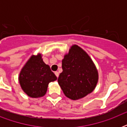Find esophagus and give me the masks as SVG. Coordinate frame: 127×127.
Listing matches in <instances>:
<instances>
[{"mask_svg": "<svg viewBox=\"0 0 127 127\" xmlns=\"http://www.w3.org/2000/svg\"><path fill=\"white\" fill-rule=\"evenodd\" d=\"M55 75H56V76H57V77H59V72H57V71H56V72H55Z\"/></svg>", "mask_w": 127, "mask_h": 127, "instance_id": "1", "label": "esophagus"}]
</instances>
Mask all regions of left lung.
Masks as SVG:
<instances>
[{
  "instance_id": "obj_1",
  "label": "left lung",
  "mask_w": 127,
  "mask_h": 127,
  "mask_svg": "<svg viewBox=\"0 0 127 127\" xmlns=\"http://www.w3.org/2000/svg\"><path fill=\"white\" fill-rule=\"evenodd\" d=\"M63 72L58 82L68 98L76 100L90 94L98 80V74L88 55L78 45H73L62 61Z\"/></svg>"
}]
</instances>
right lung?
Masks as SVG:
<instances>
[{
  "label": "right lung",
  "instance_id": "add662e5",
  "mask_svg": "<svg viewBox=\"0 0 127 127\" xmlns=\"http://www.w3.org/2000/svg\"><path fill=\"white\" fill-rule=\"evenodd\" d=\"M57 79L49 66L43 61L41 55L32 56L23 67L19 76L22 88L32 97L43 96L49 83Z\"/></svg>",
  "mask_w": 127,
  "mask_h": 127
}]
</instances>
